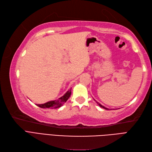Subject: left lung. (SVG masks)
<instances>
[{
    "mask_svg": "<svg viewBox=\"0 0 152 152\" xmlns=\"http://www.w3.org/2000/svg\"><path fill=\"white\" fill-rule=\"evenodd\" d=\"M94 100H95V99H94ZM96 101V100H95ZM96 103H97V104H99V107H102V108H103V109H107V110H109V109H107V108H106V107H104V106H103V105H102V104H101L99 103H98V102H96Z\"/></svg>",
    "mask_w": 152,
    "mask_h": 152,
    "instance_id": "obj_1",
    "label": "left lung"
}]
</instances>
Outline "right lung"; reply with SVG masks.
Masks as SVG:
<instances>
[{"instance_id":"1","label":"right lung","mask_w":152,"mask_h":152,"mask_svg":"<svg viewBox=\"0 0 152 152\" xmlns=\"http://www.w3.org/2000/svg\"><path fill=\"white\" fill-rule=\"evenodd\" d=\"M71 94H72V88L67 91L64 95L60 97L57 100L50 101V102L43 104H38L37 106L43 108V109H56V108H59L67 102V100L69 99V97L71 96Z\"/></svg>"}]
</instances>
